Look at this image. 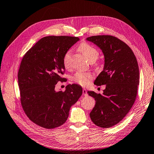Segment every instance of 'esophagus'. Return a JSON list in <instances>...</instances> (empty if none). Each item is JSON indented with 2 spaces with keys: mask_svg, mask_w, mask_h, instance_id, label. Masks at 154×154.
I'll use <instances>...</instances> for the list:
<instances>
[{
  "mask_svg": "<svg viewBox=\"0 0 154 154\" xmlns=\"http://www.w3.org/2000/svg\"><path fill=\"white\" fill-rule=\"evenodd\" d=\"M83 95L84 96H87V91L85 89H83Z\"/></svg>",
  "mask_w": 154,
  "mask_h": 154,
  "instance_id": "34e87169",
  "label": "esophagus"
}]
</instances>
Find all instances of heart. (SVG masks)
<instances>
[{
  "label": "heart",
  "mask_w": 154,
  "mask_h": 154,
  "mask_svg": "<svg viewBox=\"0 0 154 154\" xmlns=\"http://www.w3.org/2000/svg\"><path fill=\"white\" fill-rule=\"evenodd\" d=\"M78 50L82 53L83 55L88 59L89 62L95 67H99V63L95 61L98 58L99 52L97 49L87 43H82L79 45ZM62 62L63 66L65 69H69L71 67V52L67 51L63 54L62 57ZM93 78V75L91 73H85V72H77L75 74L73 79L77 83L82 86H86L88 85Z\"/></svg>",
  "instance_id": "b5f03b06"
}]
</instances>
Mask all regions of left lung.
Masks as SVG:
<instances>
[{"label": "left lung", "instance_id": "left-lung-1", "mask_svg": "<svg viewBox=\"0 0 154 154\" xmlns=\"http://www.w3.org/2000/svg\"><path fill=\"white\" fill-rule=\"evenodd\" d=\"M87 40L103 51L104 68L94 84L106 86L102 95L87 92L95 100L90 118L99 127L109 128L121 122L133 106L140 83L139 67L131 48L117 37L97 35Z\"/></svg>", "mask_w": 154, "mask_h": 154}]
</instances>
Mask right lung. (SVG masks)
<instances>
[{
	"label": "right lung",
	"instance_id": "1",
	"mask_svg": "<svg viewBox=\"0 0 154 154\" xmlns=\"http://www.w3.org/2000/svg\"><path fill=\"white\" fill-rule=\"evenodd\" d=\"M79 40L69 36L45 37L23 57L18 73L21 105L30 120L42 128L62 125L82 95V87L76 84L67 85L65 91L55 90L56 84L65 79L61 77L63 54Z\"/></svg>",
	"mask_w": 154,
	"mask_h": 154
}]
</instances>
